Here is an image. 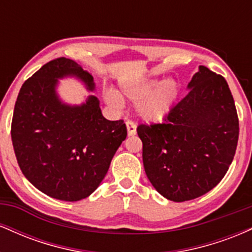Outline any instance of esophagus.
I'll return each instance as SVG.
<instances>
[{
	"label": "esophagus",
	"mask_w": 252,
	"mask_h": 252,
	"mask_svg": "<svg viewBox=\"0 0 252 252\" xmlns=\"http://www.w3.org/2000/svg\"><path fill=\"white\" fill-rule=\"evenodd\" d=\"M126 130H128V136L136 135V124L132 121H126Z\"/></svg>",
	"instance_id": "1"
}]
</instances>
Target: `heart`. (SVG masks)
I'll use <instances>...</instances> for the list:
<instances>
[{
  "label": "heart",
  "mask_w": 252,
  "mask_h": 252,
  "mask_svg": "<svg viewBox=\"0 0 252 252\" xmlns=\"http://www.w3.org/2000/svg\"><path fill=\"white\" fill-rule=\"evenodd\" d=\"M179 92L178 83L173 79L161 82L158 78H142L122 85V94L132 102H138L136 106L138 116L147 122H158L168 116L178 100ZM104 99L114 108L123 106V99L112 89L105 90Z\"/></svg>",
  "instance_id": "b5f03b06"
}]
</instances>
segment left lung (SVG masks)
<instances>
[{
	"label": "left lung",
	"mask_w": 252,
	"mask_h": 252,
	"mask_svg": "<svg viewBox=\"0 0 252 252\" xmlns=\"http://www.w3.org/2000/svg\"><path fill=\"white\" fill-rule=\"evenodd\" d=\"M187 90L166 122L137 128L150 184L176 202L215 189L232 162L239 135L235 100L224 78L199 66Z\"/></svg>",
	"instance_id": "1"
}]
</instances>
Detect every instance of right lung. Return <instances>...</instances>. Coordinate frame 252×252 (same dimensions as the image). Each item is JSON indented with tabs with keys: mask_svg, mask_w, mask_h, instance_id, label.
Wrapping results in <instances>:
<instances>
[{
	"mask_svg": "<svg viewBox=\"0 0 252 252\" xmlns=\"http://www.w3.org/2000/svg\"><path fill=\"white\" fill-rule=\"evenodd\" d=\"M65 78L79 80L89 92L96 90L91 73L73 60L47 63L20 90L11 141L17 163L34 187L54 199L78 201L103 181L126 126L106 120L94 94L80 104L63 102L58 86Z\"/></svg>",
	"mask_w": 252,
	"mask_h": 252,
	"instance_id": "1",
	"label": "right lung"
}]
</instances>
